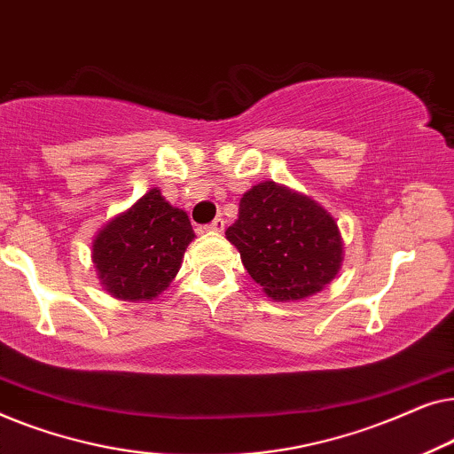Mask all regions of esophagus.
<instances>
[{
	"label": "esophagus",
	"instance_id": "esophagus-1",
	"mask_svg": "<svg viewBox=\"0 0 454 454\" xmlns=\"http://www.w3.org/2000/svg\"><path fill=\"white\" fill-rule=\"evenodd\" d=\"M207 231H213V233H221L225 231V219H221V216H216V219L207 225Z\"/></svg>",
	"mask_w": 454,
	"mask_h": 454
}]
</instances>
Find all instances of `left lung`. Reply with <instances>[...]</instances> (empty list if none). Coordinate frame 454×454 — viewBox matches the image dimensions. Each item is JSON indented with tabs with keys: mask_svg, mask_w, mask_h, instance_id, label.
I'll list each match as a JSON object with an SVG mask.
<instances>
[{
	"mask_svg": "<svg viewBox=\"0 0 454 454\" xmlns=\"http://www.w3.org/2000/svg\"><path fill=\"white\" fill-rule=\"evenodd\" d=\"M241 262L275 301H297L325 289L343 262L337 221L312 198L262 182L241 196L225 231Z\"/></svg>",
	"mask_w": 454,
	"mask_h": 454,
	"instance_id": "8db88e82",
	"label": "left lung"
}]
</instances>
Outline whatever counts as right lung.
<instances>
[{
    "label": "right lung",
    "instance_id": "1",
    "mask_svg": "<svg viewBox=\"0 0 454 454\" xmlns=\"http://www.w3.org/2000/svg\"><path fill=\"white\" fill-rule=\"evenodd\" d=\"M194 229L160 190H148L126 213L95 235L92 262L107 294L123 301H151L176 278Z\"/></svg>",
    "mask_w": 454,
    "mask_h": 454
}]
</instances>
